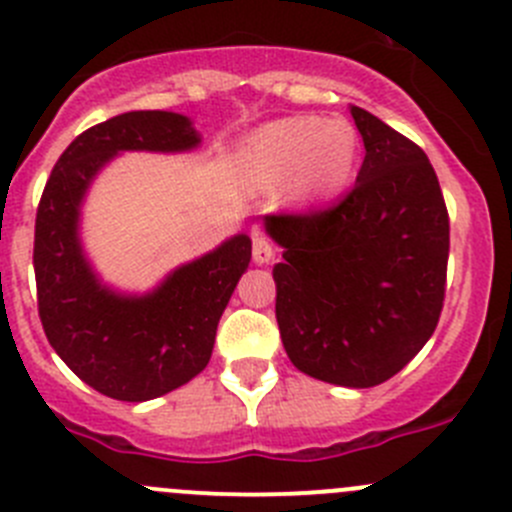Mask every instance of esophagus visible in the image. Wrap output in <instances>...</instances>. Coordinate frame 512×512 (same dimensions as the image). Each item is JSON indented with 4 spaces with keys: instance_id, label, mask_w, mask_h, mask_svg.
I'll use <instances>...</instances> for the list:
<instances>
[{
    "instance_id": "1",
    "label": "esophagus",
    "mask_w": 512,
    "mask_h": 512,
    "mask_svg": "<svg viewBox=\"0 0 512 512\" xmlns=\"http://www.w3.org/2000/svg\"><path fill=\"white\" fill-rule=\"evenodd\" d=\"M251 256L256 264H261V266L269 264V261L274 259V243H271L266 236H261V233H253Z\"/></svg>"
}]
</instances>
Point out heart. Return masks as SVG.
<instances>
[{"label":"heart","instance_id":"1","mask_svg":"<svg viewBox=\"0 0 512 512\" xmlns=\"http://www.w3.org/2000/svg\"><path fill=\"white\" fill-rule=\"evenodd\" d=\"M246 165L269 183L294 175V196L304 201L334 196L352 180L359 135L344 118L294 115L264 125L243 150Z\"/></svg>","mask_w":512,"mask_h":512}]
</instances>
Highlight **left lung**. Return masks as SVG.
Segmentation results:
<instances>
[{"label": "left lung", "mask_w": 512, "mask_h": 512, "mask_svg": "<svg viewBox=\"0 0 512 512\" xmlns=\"http://www.w3.org/2000/svg\"><path fill=\"white\" fill-rule=\"evenodd\" d=\"M364 163L352 191L301 216H264L284 248L276 321L299 372L374 387L427 344L445 301L450 218L425 150L362 107Z\"/></svg>", "instance_id": "left-lung-1"}]
</instances>
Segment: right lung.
<instances>
[{
	"mask_svg": "<svg viewBox=\"0 0 512 512\" xmlns=\"http://www.w3.org/2000/svg\"><path fill=\"white\" fill-rule=\"evenodd\" d=\"M201 145L191 118L165 110L115 115L77 135L52 168L34 223V279L52 349L105 397L145 402L206 369L218 319L251 261V238L231 236L170 271L148 294L102 284L85 256L80 213L87 188L125 150L186 153Z\"/></svg>",
	"mask_w": 512,
	"mask_h": 512,
	"instance_id": "1",
	"label": "right lung"
}]
</instances>
